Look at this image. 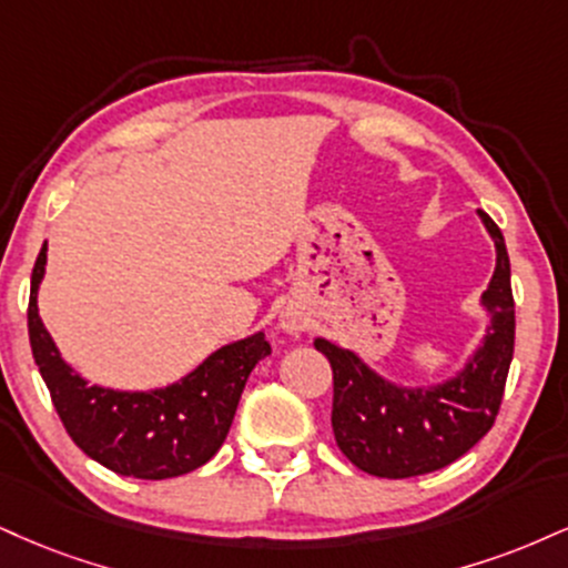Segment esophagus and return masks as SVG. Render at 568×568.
<instances>
[{
    "instance_id": "esophagus-1",
    "label": "esophagus",
    "mask_w": 568,
    "mask_h": 568,
    "mask_svg": "<svg viewBox=\"0 0 568 568\" xmlns=\"http://www.w3.org/2000/svg\"><path fill=\"white\" fill-rule=\"evenodd\" d=\"M280 327H283V333H288V336H298V333L304 331V317L298 312L285 310L280 314Z\"/></svg>"
}]
</instances>
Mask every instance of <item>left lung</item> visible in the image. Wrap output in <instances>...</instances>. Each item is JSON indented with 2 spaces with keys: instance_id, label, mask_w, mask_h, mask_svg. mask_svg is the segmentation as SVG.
I'll use <instances>...</instances> for the list:
<instances>
[{
  "instance_id": "left-lung-1",
  "label": "left lung",
  "mask_w": 568,
  "mask_h": 568,
  "mask_svg": "<svg viewBox=\"0 0 568 568\" xmlns=\"http://www.w3.org/2000/svg\"><path fill=\"white\" fill-rule=\"evenodd\" d=\"M495 243V272L479 306L487 327L466 365L432 386H402L367 365L354 349L323 336L314 349L333 367V434L359 470L381 479L432 474L466 455L495 423L514 359V293L505 237L476 211Z\"/></svg>"
}]
</instances>
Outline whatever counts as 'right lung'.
<instances>
[{"label": "right lung", "mask_w": 568, "mask_h": 568, "mask_svg": "<svg viewBox=\"0 0 568 568\" xmlns=\"http://www.w3.org/2000/svg\"><path fill=\"white\" fill-rule=\"evenodd\" d=\"M44 272L47 243L31 272L29 338L52 405L77 447L100 466L134 479H172L209 463L227 439L251 371L272 352L264 331L219 346L166 386L134 392L92 386L63 359L39 317Z\"/></svg>", "instance_id": "1"}]
</instances>
